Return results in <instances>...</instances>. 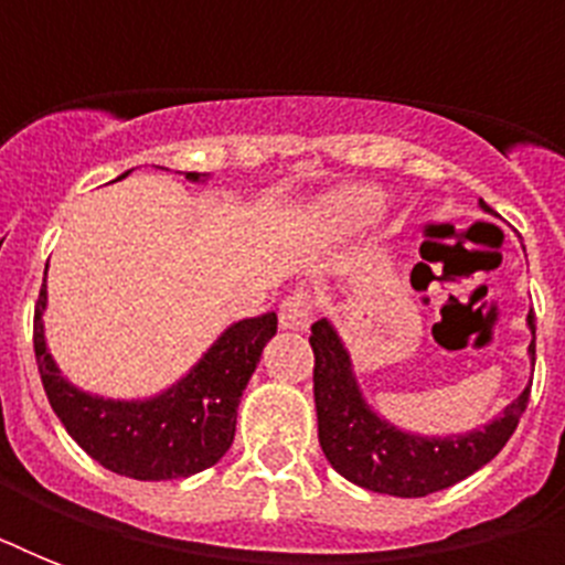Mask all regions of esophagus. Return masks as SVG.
Segmentation results:
<instances>
[{
  "label": "esophagus",
  "instance_id": "esophagus-1",
  "mask_svg": "<svg viewBox=\"0 0 565 565\" xmlns=\"http://www.w3.org/2000/svg\"><path fill=\"white\" fill-rule=\"evenodd\" d=\"M278 322L287 331H305L310 326V296L305 290L287 296L278 310Z\"/></svg>",
  "mask_w": 565,
  "mask_h": 565
}]
</instances>
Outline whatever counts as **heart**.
<instances>
[{"label": "heart", "mask_w": 565, "mask_h": 565, "mask_svg": "<svg viewBox=\"0 0 565 565\" xmlns=\"http://www.w3.org/2000/svg\"><path fill=\"white\" fill-rule=\"evenodd\" d=\"M328 213L345 225H363L381 211V193L372 188H345L328 195Z\"/></svg>", "instance_id": "1"}]
</instances>
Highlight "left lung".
Returning a JSON list of instances; mask_svg holds the SVG:
<instances>
[{
    "label": "left lung",
    "mask_w": 565,
    "mask_h": 565,
    "mask_svg": "<svg viewBox=\"0 0 565 565\" xmlns=\"http://www.w3.org/2000/svg\"><path fill=\"white\" fill-rule=\"evenodd\" d=\"M490 213V204L481 202ZM531 328V366L536 354L534 310L527 313ZM310 349H313V402H317L319 446L328 463L352 483L372 492H386L398 499H422L430 492L455 487L481 466L499 455L504 443L513 437L519 416L525 413L531 386L504 407L501 416L487 422L483 428L448 437H422L411 430L395 428L393 422L381 419L363 398L352 358L343 345L337 328L328 319L310 326Z\"/></svg>",
    "instance_id": "1"
}]
</instances>
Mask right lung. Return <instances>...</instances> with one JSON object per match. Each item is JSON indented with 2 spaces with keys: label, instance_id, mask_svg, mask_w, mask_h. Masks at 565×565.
<instances>
[{
  "label": "right lung",
  "instance_id": "right-lung-1",
  "mask_svg": "<svg viewBox=\"0 0 565 565\" xmlns=\"http://www.w3.org/2000/svg\"><path fill=\"white\" fill-rule=\"evenodd\" d=\"M126 175L122 172L119 179ZM204 179V172H188V181ZM43 310L46 284L40 287L34 308V358L52 411L96 463L135 481L190 478L228 451L243 390L278 328L275 313L239 319L170 390L152 398L122 402L84 393L61 375L46 349Z\"/></svg>",
  "mask_w": 565,
  "mask_h": 565
}]
</instances>
